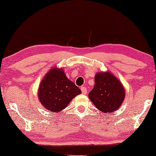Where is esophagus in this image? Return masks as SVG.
Here are the masks:
<instances>
[{"mask_svg": "<svg viewBox=\"0 0 156 156\" xmlns=\"http://www.w3.org/2000/svg\"><path fill=\"white\" fill-rule=\"evenodd\" d=\"M81 90H82V92L83 94H86L87 92V89L86 87H81Z\"/></svg>", "mask_w": 156, "mask_h": 156, "instance_id": "1", "label": "esophagus"}]
</instances>
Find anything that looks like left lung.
Instances as JSON below:
<instances>
[{"mask_svg":"<svg viewBox=\"0 0 156 156\" xmlns=\"http://www.w3.org/2000/svg\"><path fill=\"white\" fill-rule=\"evenodd\" d=\"M94 80L89 97L96 107L106 114L118 109L125 98L124 89L119 80L110 72H99Z\"/></svg>","mask_w":156,"mask_h":156,"instance_id":"left-lung-1","label":"left lung"}]
</instances>
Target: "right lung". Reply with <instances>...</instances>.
Returning a JSON list of instances; mask_svg holds the SVG:
<instances>
[{"instance_id": "obj_1", "label": "right lung", "mask_w": 156, "mask_h": 156, "mask_svg": "<svg viewBox=\"0 0 156 156\" xmlns=\"http://www.w3.org/2000/svg\"><path fill=\"white\" fill-rule=\"evenodd\" d=\"M80 89L56 67L49 71L41 82L38 98L42 106L53 113L65 109L71 100L81 94Z\"/></svg>"}]
</instances>
